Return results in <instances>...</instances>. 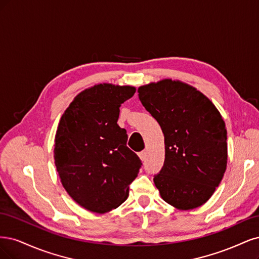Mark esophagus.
I'll return each mask as SVG.
<instances>
[{
	"instance_id": "1",
	"label": "esophagus",
	"mask_w": 259,
	"mask_h": 259,
	"mask_svg": "<svg viewBox=\"0 0 259 259\" xmlns=\"http://www.w3.org/2000/svg\"><path fill=\"white\" fill-rule=\"evenodd\" d=\"M146 156H147V153L145 152V151H143V152H141V153H139V157H140V159L143 161V160H145L146 159Z\"/></svg>"
}]
</instances>
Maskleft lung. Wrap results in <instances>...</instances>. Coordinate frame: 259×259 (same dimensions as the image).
Returning a JSON list of instances; mask_svg holds the SVG:
<instances>
[{
  "instance_id": "obj_1",
  "label": "left lung",
  "mask_w": 259,
  "mask_h": 259,
  "mask_svg": "<svg viewBox=\"0 0 259 259\" xmlns=\"http://www.w3.org/2000/svg\"><path fill=\"white\" fill-rule=\"evenodd\" d=\"M138 93L164 136V164L154 179L160 197L181 211L204 204L227 166V130L220 111L201 91L178 79L149 82Z\"/></svg>"
}]
</instances>
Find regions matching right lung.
I'll return each instance as SVG.
<instances>
[{
	"label": "right lung",
	"mask_w": 259,
	"mask_h": 259,
	"mask_svg": "<svg viewBox=\"0 0 259 259\" xmlns=\"http://www.w3.org/2000/svg\"><path fill=\"white\" fill-rule=\"evenodd\" d=\"M135 93L130 85L91 86L73 99L58 124L54 158L61 184L90 212L118 207L138 177L141 160L117 124L120 105Z\"/></svg>",
	"instance_id": "add662e5"
}]
</instances>
